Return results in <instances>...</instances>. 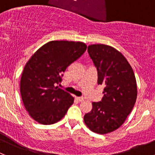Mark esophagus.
<instances>
[{"label": "esophagus", "mask_w": 155, "mask_h": 155, "mask_svg": "<svg viewBox=\"0 0 155 155\" xmlns=\"http://www.w3.org/2000/svg\"><path fill=\"white\" fill-rule=\"evenodd\" d=\"M76 99L79 102H82V101H84V98L82 97H76Z\"/></svg>", "instance_id": "34e87169"}]
</instances>
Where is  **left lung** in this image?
I'll return each mask as SVG.
<instances>
[{"label": "left lung", "instance_id": "left-lung-1", "mask_svg": "<svg viewBox=\"0 0 155 155\" xmlns=\"http://www.w3.org/2000/svg\"><path fill=\"white\" fill-rule=\"evenodd\" d=\"M87 52L97 70L98 85H104V97L92 103L84 121L93 132L106 134L120 127L130 113L137 97L134 70L121 52L104 44L91 45Z\"/></svg>", "mask_w": 155, "mask_h": 155}]
</instances>
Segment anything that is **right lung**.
Instances as JSON below:
<instances>
[{
  "label": "right lung",
  "instance_id": "1",
  "mask_svg": "<svg viewBox=\"0 0 155 155\" xmlns=\"http://www.w3.org/2000/svg\"><path fill=\"white\" fill-rule=\"evenodd\" d=\"M87 46L81 42L51 41L31 56L20 82L21 99L29 115L42 124L60 121L74 98L58 86L69 65L83 54Z\"/></svg>",
  "mask_w": 155,
  "mask_h": 155
}]
</instances>
